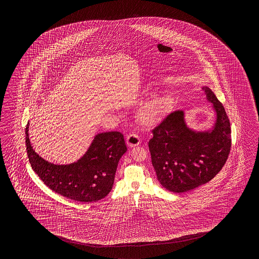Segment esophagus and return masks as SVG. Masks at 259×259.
<instances>
[{"label":"esophagus","instance_id":"obj_1","mask_svg":"<svg viewBox=\"0 0 259 259\" xmlns=\"http://www.w3.org/2000/svg\"><path fill=\"white\" fill-rule=\"evenodd\" d=\"M126 143H127L128 147H135L141 143V140L140 137L136 135V134H128L126 139Z\"/></svg>","mask_w":259,"mask_h":259}]
</instances>
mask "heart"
Segmentation results:
<instances>
[{
	"label": "heart",
	"mask_w": 259,
	"mask_h": 259,
	"mask_svg": "<svg viewBox=\"0 0 259 259\" xmlns=\"http://www.w3.org/2000/svg\"><path fill=\"white\" fill-rule=\"evenodd\" d=\"M173 105L174 100L170 94L154 95L139 108L138 120L144 127H156L168 115Z\"/></svg>",
	"instance_id": "b5f03b06"
}]
</instances>
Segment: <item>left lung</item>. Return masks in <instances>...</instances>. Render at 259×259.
Here are the masks:
<instances>
[{
	"label": "left lung",
	"instance_id": "1",
	"mask_svg": "<svg viewBox=\"0 0 259 259\" xmlns=\"http://www.w3.org/2000/svg\"><path fill=\"white\" fill-rule=\"evenodd\" d=\"M204 90L215 113L209 128L193 130L188 126L186 114L176 111L154 128L149 141L157 180L172 193H184L210 182L230 154L231 125L224 106L211 89Z\"/></svg>",
	"mask_w": 259,
	"mask_h": 259
}]
</instances>
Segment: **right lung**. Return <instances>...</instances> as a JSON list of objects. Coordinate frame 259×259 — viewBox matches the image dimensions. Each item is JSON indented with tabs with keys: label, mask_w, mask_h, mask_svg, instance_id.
<instances>
[{
	"label": "right lung",
	"mask_w": 259,
	"mask_h": 259,
	"mask_svg": "<svg viewBox=\"0 0 259 259\" xmlns=\"http://www.w3.org/2000/svg\"><path fill=\"white\" fill-rule=\"evenodd\" d=\"M26 127V146L32 169L46 186L77 202H96L110 193L116 167L127 146L119 132H101L94 136L79 159L58 165L44 159L34 151Z\"/></svg>",
	"instance_id": "right-lung-1"
}]
</instances>
